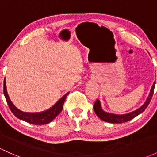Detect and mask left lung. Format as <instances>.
Segmentation results:
<instances>
[{"mask_svg": "<svg viewBox=\"0 0 157 157\" xmlns=\"http://www.w3.org/2000/svg\"><path fill=\"white\" fill-rule=\"evenodd\" d=\"M156 83H153L152 87H151V92H150L149 95H148L146 101L144 102V105L141 107H140L139 108L137 109V110H134L132 112H130V113H126V114H114V113H108V112L105 111L101 108V102L98 99L96 100V101L94 104V110H95V113H96L97 116L99 117L101 120H104L105 122H108V123H126V122L129 121V120H132L133 118H135V117H137L138 115H139L140 113H142L143 111L147 108V107L148 106V105L151 102V98H152L153 95V91H154V87Z\"/></svg>", "mask_w": 157, "mask_h": 157, "instance_id": "left-lung-1", "label": "left lung"}]
</instances>
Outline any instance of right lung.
<instances>
[{
  "mask_svg": "<svg viewBox=\"0 0 157 157\" xmlns=\"http://www.w3.org/2000/svg\"><path fill=\"white\" fill-rule=\"evenodd\" d=\"M4 94L10 109L13 114L18 119L22 120L24 121L27 122V123H31V124L34 125H44L52 121L61 113L62 108H63L64 102H65L66 97L68 95L69 92L66 93L63 97H62L53 106L51 107L48 110H45V111L39 112V113L23 112L16 108L12 103L11 100L10 99V97L7 94V91H6L5 79L4 81Z\"/></svg>",
  "mask_w": 157,
  "mask_h": 157,
  "instance_id": "add662e5",
  "label": "right lung"
}]
</instances>
